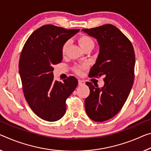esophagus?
Here are the masks:
<instances>
[{"label": "esophagus", "mask_w": 151, "mask_h": 151, "mask_svg": "<svg viewBox=\"0 0 151 151\" xmlns=\"http://www.w3.org/2000/svg\"><path fill=\"white\" fill-rule=\"evenodd\" d=\"M85 85V81H83L82 80H78V85L82 86V85Z\"/></svg>", "instance_id": "esophagus-1"}]
</instances>
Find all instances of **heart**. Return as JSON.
I'll use <instances>...</instances> for the list:
<instances>
[{"label":"heart","instance_id":"b5f03b06","mask_svg":"<svg viewBox=\"0 0 151 151\" xmlns=\"http://www.w3.org/2000/svg\"><path fill=\"white\" fill-rule=\"evenodd\" d=\"M78 44H79L80 46L82 47L83 50L85 47L88 46V45H93L94 46V42H93V40L91 39V37L88 36L87 35H82L78 37ZM69 45V42H66L63 45V47H62V54L63 55L65 54L67 52V50H68ZM87 65L86 64H83V65H78L76 66L75 68H74V70L76 73L77 74H81V72L83 70L87 68Z\"/></svg>","mask_w":151,"mask_h":151}]
</instances>
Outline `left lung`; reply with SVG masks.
<instances>
[{"label": "left lung", "instance_id": "obj_1", "mask_svg": "<svg viewBox=\"0 0 151 151\" xmlns=\"http://www.w3.org/2000/svg\"><path fill=\"white\" fill-rule=\"evenodd\" d=\"M82 31L95 38L99 46L89 76L105 77L101 88L86 83L90 88L85 101L86 113L93 121L104 122L120 111L130 94L134 78V50L127 37L111 24Z\"/></svg>", "mask_w": 151, "mask_h": 151}]
</instances>
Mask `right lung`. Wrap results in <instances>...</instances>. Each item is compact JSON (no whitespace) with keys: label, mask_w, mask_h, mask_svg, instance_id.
Segmentation results:
<instances>
[{"label":"right lung","mask_w":151,"mask_h":151,"mask_svg":"<svg viewBox=\"0 0 151 151\" xmlns=\"http://www.w3.org/2000/svg\"><path fill=\"white\" fill-rule=\"evenodd\" d=\"M79 31L44 25L29 37L21 52L19 73L24 96L33 111L45 121L63 118L66 100L78 85L72 76L63 82L54 81L52 71L63 60V45Z\"/></svg>","instance_id":"add662e5"}]
</instances>
